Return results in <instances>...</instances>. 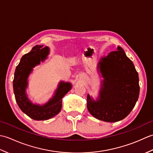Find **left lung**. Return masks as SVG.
<instances>
[{"label":"left lung","mask_w":153,"mask_h":153,"mask_svg":"<svg viewBox=\"0 0 153 153\" xmlns=\"http://www.w3.org/2000/svg\"><path fill=\"white\" fill-rule=\"evenodd\" d=\"M98 67L104 78L99 98L95 101L87 95V109L102 121H120L131 112L138 99V73L120 47L102 58Z\"/></svg>","instance_id":"obj_1"}]
</instances>
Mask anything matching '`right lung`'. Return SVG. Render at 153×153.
I'll return each mask as SVG.
<instances>
[{
    "mask_svg": "<svg viewBox=\"0 0 153 153\" xmlns=\"http://www.w3.org/2000/svg\"><path fill=\"white\" fill-rule=\"evenodd\" d=\"M42 47L43 45H36L22 57L16 68L13 80V89L18 106L23 112L35 120H47L58 114L62 108V99L71 88L70 83L61 82L53 99L45 105H33L29 100L25 94L29 74L33 68L46 59L49 53L48 47Z\"/></svg>",
    "mask_w": 153,
    "mask_h": 153,
    "instance_id": "add662e5",
    "label": "right lung"
}]
</instances>
